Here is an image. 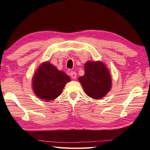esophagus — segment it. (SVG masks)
I'll return each instance as SVG.
<instances>
[{
    "instance_id": "1",
    "label": "esophagus",
    "mask_w": 150,
    "mask_h": 150,
    "mask_svg": "<svg viewBox=\"0 0 150 150\" xmlns=\"http://www.w3.org/2000/svg\"><path fill=\"white\" fill-rule=\"evenodd\" d=\"M70 77H71L73 79H75L76 78H77V74H76V72H75V71L70 72Z\"/></svg>"
}]
</instances>
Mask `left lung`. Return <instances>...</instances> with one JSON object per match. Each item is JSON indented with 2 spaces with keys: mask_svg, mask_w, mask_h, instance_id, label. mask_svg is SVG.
Returning <instances> with one entry per match:
<instances>
[{
  "mask_svg": "<svg viewBox=\"0 0 150 150\" xmlns=\"http://www.w3.org/2000/svg\"><path fill=\"white\" fill-rule=\"evenodd\" d=\"M84 92L89 97L99 99L109 92L112 84L108 70L101 62H87L84 75L79 78Z\"/></svg>",
  "mask_w": 150,
  "mask_h": 150,
  "instance_id": "obj_1",
  "label": "left lung"
}]
</instances>
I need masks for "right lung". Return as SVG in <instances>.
Masks as SVG:
<instances>
[{"instance_id": "right-lung-1", "label": "right lung", "mask_w": 150, "mask_h": 150, "mask_svg": "<svg viewBox=\"0 0 150 150\" xmlns=\"http://www.w3.org/2000/svg\"><path fill=\"white\" fill-rule=\"evenodd\" d=\"M70 81L65 73L58 70L49 62H44L34 76V92L43 100H54L61 94L64 86Z\"/></svg>"}]
</instances>
